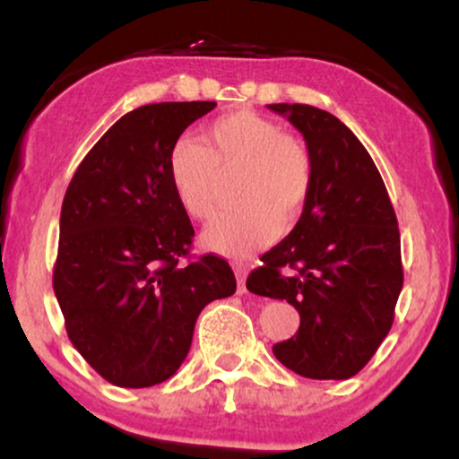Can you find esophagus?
Returning a JSON list of instances; mask_svg holds the SVG:
<instances>
[{
  "mask_svg": "<svg viewBox=\"0 0 459 459\" xmlns=\"http://www.w3.org/2000/svg\"><path fill=\"white\" fill-rule=\"evenodd\" d=\"M235 276H237V289H239V291H246V278H247L246 267L235 265Z\"/></svg>",
  "mask_w": 459,
  "mask_h": 459,
  "instance_id": "esophagus-1",
  "label": "esophagus"
}]
</instances>
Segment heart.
Wrapping results in <instances>:
<instances>
[{"mask_svg":"<svg viewBox=\"0 0 459 459\" xmlns=\"http://www.w3.org/2000/svg\"><path fill=\"white\" fill-rule=\"evenodd\" d=\"M235 175L237 207L204 229L203 244L246 259L272 244L282 226L298 222L313 192L315 166L302 140L247 109L220 116L200 134V144L178 140L168 155L170 186L194 220L213 218L222 181Z\"/></svg>","mask_w":459,"mask_h":459,"instance_id":"b5f03b06","label":"heart"}]
</instances>
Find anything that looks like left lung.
Segmentation results:
<instances>
[{
  "label": "left lung",
  "mask_w": 459,
  "mask_h": 459,
  "mask_svg": "<svg viewBox=\"0 0 459 459\" xmlns=\"http://www.w3.org/2000/svg\"><path fill=\"white\" fill-rule=\"evenodd\" d=\"M304 135L313 192L296 229L261 256L247 291L287 299L296 336L273 356L310 380H347L371 360L393 325L403 287L397 215L360 140L325 109L267 105Z\"/></svg>",
  "instance_id": "8db88e82"
}]
</instances>
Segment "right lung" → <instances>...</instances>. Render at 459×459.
Wrapping results in <instances>:
<instances>
[{
    "label": "right lung",
    "mask_w": 459,
    "mask_h": 459,
    "mask_svg": "<svg viewBox=\"0 0 459 459\" xmlns=\"http://www.w3.org/2000/svg\"><path fill=\"white\" fill-rule=\"evenodd\" d=\"M213 101L142 105L105 131L68 183L54 291L71 343L114 386L166 382L209 302L233 296L224 259L189 255L194 226L168 155Z\"/></svg>",
    "instance_id": "right-lung-1"
}]
</instances>
